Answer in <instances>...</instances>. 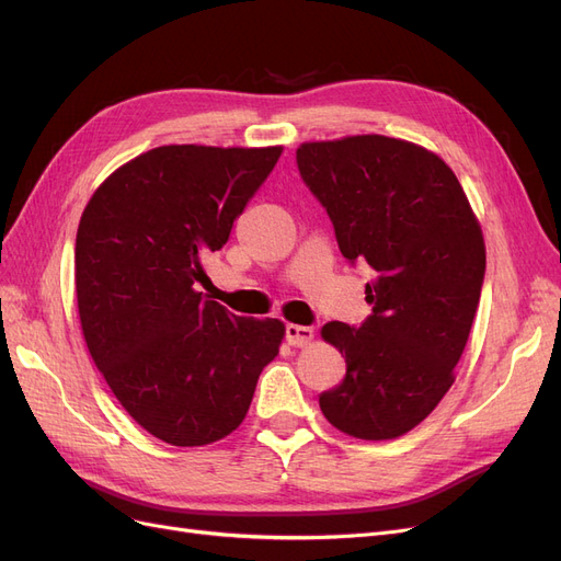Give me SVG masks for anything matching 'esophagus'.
Masks as SVG:
<instances>
[{"label":"esophagus","instance_id":"esophagus-1","mask_svg":"<svg viewBox=\"0 0 561 561\" xmlns=\"http://www.w3.org/2000/svg\"><path fill=\"white\" fill-rule=\"evenodd\" d=\"M285 339H287V344L290 346H297V348H301V346H309L311 342H313V328H307V325H287L285 328Z\"/></svg>","mask_w":561,"mask_h":561}]
</instances>
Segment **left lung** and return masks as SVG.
I'll return each mask as SVG.
<instances>
[{
	"mask_svg": "<svg viewBox=\"0 0 561 561\" xmlns=\"http://www.w3.org/2000/svg\"><path fill=\"white\" fill-rule=\"evenodd\" d=\"M297 165L344 257L377 274L363 325L334 320L320 332L346 355V377L320 396V410L346 435L400 437L454 383L484 283L480 222L451 168L414 142H304Z\"/></svg>",
	"mask_w": 561,
	"mask_h": 561,
	"instance_id": "left-lung-1",
	"label": "left lung"
}]
</instances>
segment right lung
I'll use <instances>...</instances> for the list:
<instances>
[{
  "instance_id": "add662e5",
  "label": "right lung",
  "mask_w": 561,
  "mask_h": 561,
  "mask_svg": "<svg viewBox=\"0 0 561 561\" xmlns=\"http://www.w3.org/2000/svg\"><path fill=\"white\" fill-rule=\"evenodd\" d=\"M280 151L149 149L83 208L75 245L83 339L124 410L168 445L203 447L239 428L278 355L280 320L233 316L194 283Z\"/></svg>"
}]
</instances>
